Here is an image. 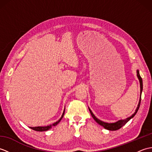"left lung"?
<instances>
[{
    "label": "left lung",
    "instance_id": "obj_1",
    "mask_svg": "<svg viewBox=\"0 0 152 152\" xmlns=\"http://www.w3.org/2000/svg\"><path fill=\"white\" fill-rule=\"evenodd\" d=\"M137 77H138V80H139V82H140V96L139 102H138V106H137V108L136 109V110H135V112L131 116H130L129 118H126L125 119H120V120H119V121H116L115 123H111V124H109V123H106V122H104V121H102L101 120H100V119H99L98 118H96L95 116V115L93 114V112H91V109L89 108V112H90V113H91V115H92L93 118L95 119V121L96 123H97V124H99V125H101V126H102V127H104V129H108L109 131H116V130L119 129L121 128L123 126L125 125L126 124H127V123L129 121L131 118H133L134 116L135 115V114H136L137 113L138 109H139L140 105L141 94H142V89H143V83H142V78H141V76L140 75L139 71H138V70H137Z\"/></svg>",
    "mask_w": 152,
    "mask_h": 152
}]
</instances>
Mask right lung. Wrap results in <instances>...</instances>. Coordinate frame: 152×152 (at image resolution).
Listing matches in <instances>:
<instances>
[{"label":"right lung","mask_w":152,"mask_h":152,"mask_svg":"<svg viewBox=\"0 0 152 152\" xmlns=\"http://www.w3.org/2000/svg\"><path fill=\"white\" fill-rule=\"evenodd\" d=\"M64 110H65V109L64 110V111H63V114H62V116H61V118L57 121L55 122L54 124H51V125H48V126H45V127H30V128L36 131H48V130L50 129L52 127H53V126L57 125L60 122V121L61 120V119H62V118H63L64 114Z\"/></svg>","instance_id":"add662e5"}]
</instances>
